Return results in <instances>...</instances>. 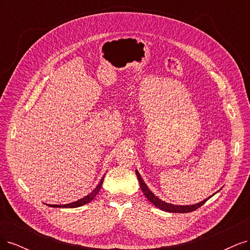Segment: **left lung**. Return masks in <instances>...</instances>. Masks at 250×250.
I'll list each match as a JSON object with an SVG mask.
<instances>
[{
  "label": "left lung",
  "instance_id": "8db88e82",
  "mask_svg": "<svg viewBox=\"0 0 250 250\" xmlns=\"http://www.w3.org/2000/svg\"><path fill=\"white\" fill-rule=\"evenodd\" d=\"M135 174H137L138 176V179H139V183H140V187H141V190L143 191L144 195L146 196L147 199L151 202L153 203L154 206L156 208H158L162 210H165V211H169V213H190V211H193L195 209H197L198 208H200L202 204H204V202H207V200H208L210 197L204 199L198 203L196 204H191V206H178V204H172V203H168L166 201H163L162 199H160L157 197V196H155L152 192L150 191V188L147 187V185L145 184V181H144V179L142 178L141 174L139 173L138 170H135ZM216 194V193H215Z\"/></svg>",
  "mask_w": 250,
  "mask_h": 250
}]
</instances>
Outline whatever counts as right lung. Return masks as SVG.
<instances>
[{"mask_svg": "<svg viewBox=\"0 0 250 250\" xmlns=\"http://www.w3.org/2000/svg\"><path fill=\"white\" fill-rule=\"evenodd\" d=\"M103 180H104V175L103 177L101 178L100 183L97 185V187L94 188V190L90 192L89 194H87L85 197H83L77 201H74V202H71V203H67V204H47V206L51 207V208H79V207H82L84 206V204L88 203L92 201L95 197L96 195L99 193V191L101 190V187H102V184H103Z\"/></svg>", "mask_w": 250, "mask_h": 250, "instance_id": "right-lung-1", "label": "right lung"}]
</instances>
